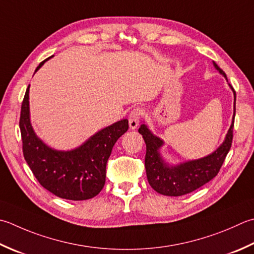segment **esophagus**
<instances>
[{
    "label": "esophagus",
    "mask_w": 254,
    "mask_h": 254,
    "mask_svg": "<svg viewBox=\"0 0 254 254\" xmlns=\"http://www.w3.org/2000/svg\"><path fill=\"white\" fill-rule=\"evenodd\" d=\"M143 116V110L141 108H135L131 111L130 116H128V126L132 130H135L140 122V119Z\"/></svg>",
    "instance_id": "obj_1"
}]
</instances>
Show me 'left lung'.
Here are the masks:
<instances>
[{
    "mask_svg": "<svg viewBox=\"0 0 254 254\" xmlns=\"http://www.w3.org/2000/svg\"><path fill=\"white\" fill-rule=\"evenodd\" d=\"M213 66L227 79L226 73L216 63H213ZM229 87L235 96L232 123L221 145L215 152L205 157L184 162L177 165H170L163 160L160 153V148L164 144L163 140L154 135L145 124H141L138 133L142 134L146 144V176L154 190L165 196H183L198 190L210 182L219 173L227 154L230 151L233 137V126H235L236 91L233 90L231 84H229Z\"/></svg>",
    "mask_w": 254,
    "mask_h": 254,
    "instance_id": "left-lung-1",
    "label": "left lung"
}]
</instances>
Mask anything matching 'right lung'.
I'll list each match as a JSON object with an SVG mask.
<instances>
[{
	"mask_svg": "<svg viewBox=\"0 0 254 254\" xmlns=\"http://www.w3.org/2000/svg\"><path fill=\"white\" fill-rule=\"evenodd\" d=\"M46 61L38 64L35 72ZM28 94L29 86L22 103L19 128L24 158L34 176L44 188L64 199L86 200L97 196L106 183L108 158L118 138L127 131L128 121L123 119L102 128L74 150L57 151L34 132Z\"/></svg>",
	"mask_w": 254,
	"mask_h": 254,
	"instance_id": "1",
	"label": "right lung"
}]
</instances>
